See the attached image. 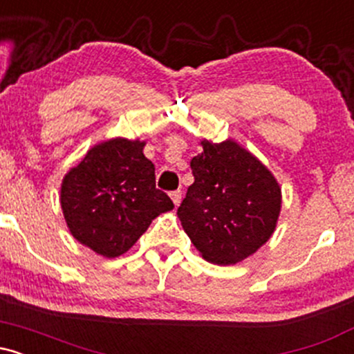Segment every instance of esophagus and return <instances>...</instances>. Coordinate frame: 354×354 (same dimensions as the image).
Returning <instances> with one entry per match:
<instances>
[{"label": "esophagus", "mask_w": 354, "mask_h": 354, "mask_svg": "<svg viewBox=\"0 0 354 354\" xmlns=\"http://www.w3.org/2000/svg\"><path fill=\"white\" fill-rule=\"evenodd\" d=\"M169 196H171L174 206H180V203H181V191H180V189L173 191V193L169 194Z\"/></svg>", "instance_id": "34e87169"}]
</instances>
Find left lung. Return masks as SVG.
<instances>
[{
    "instance_id": "8db88e82",
    "label": "left lung",
    "mask_w": 354,
    "mask_h": 354,
    "mask_svg": "<svg viewBox=\"0 0 354 354\" xmlns=\"http://www.w3.org/2000/svg\"><path fill=\"white\" fill-rule=\"evenodd\" d=\"M191 160L194 183L178 208L183 230L206 261L234 265L273 236L281 188L273 173L236 141L203 140Z\"/></svg>"
}]
</instances>
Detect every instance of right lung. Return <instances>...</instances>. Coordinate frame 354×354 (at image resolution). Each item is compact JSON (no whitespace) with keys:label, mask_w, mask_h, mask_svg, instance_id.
Masks as SVG:
<instances>
[{"label":"right lung","mask_w":354,"mask_h":354,"mask_svg":"<svg viewBox=\"0 0 354 354\" xmlns=\"http://www.w3.org/2000/svg\"><path fill=\"white\" fill-rule=\"evenodd\" d=\"M145 141L111 138L89 148L64 174L59 201L76 241L104 258L129 250L161 213L174 208L156 189Z\"/></svg>","instance_id":"add662e5"}]
</instances>
